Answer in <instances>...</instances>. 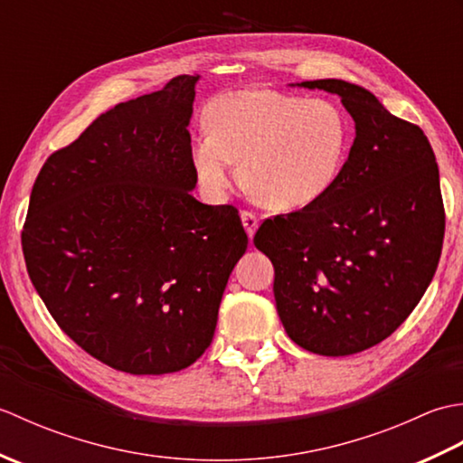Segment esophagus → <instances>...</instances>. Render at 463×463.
<instances>
[{
  "label": "esophagus",
  "mask_w": 463,
  "mask_h": 463,
  "mask_svg": "<svg viewBox=\"0 0 463 463\" xmlns=\"http://www.w3.org/2000/svg\"><path fill=\"white\" fill-rule=\"evenodd\" d=\"M241 219H242L244 231H247V234H249V237L252 239V237H254V232H257V229H259V219H257V214H252V213H249V211H242V213H241Z\"/></svg>",
  "instance_id": "34e87169"
}]
</instances>
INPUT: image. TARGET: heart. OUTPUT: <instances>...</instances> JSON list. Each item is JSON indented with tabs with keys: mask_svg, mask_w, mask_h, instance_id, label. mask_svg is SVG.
Listing matches in <instances>:
<instances>
[{
	"mask_svg": "<svg viewBox=\"0 0 463 463\" xmlns=\"http://www.w3.org/2000/svg\"><path fill=\"white\" fill-rule=\"evenodd\" d=\"M211 129L191 143L204 193L222 199L237 163L241 181L272 211H300L338 183L352 145L348 115L328 99L270 90H234L211 105Z\"/></svg>",
	"mask_w": 463,
	"mask_h": 463,
	"instance_id": "b5f03b06",
	"label": "heart"
}]
</instances>
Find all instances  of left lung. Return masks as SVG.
Returning <instances> with one entry per match:
<instances>
[{
    "mask_svg": "<svg viewBox=\"0 0 463 463\" xmlns=\"http://www.w3.org/2000/svg\"><path fill=\"white\" fill-rule=\"evenodd\" d=\"M340 97L356 137L338 183L307 209L267 219L254 247L274 267L284 330L304 350L348 356L386 340L434 279L446 214L420 127L342 80L290 83Z\"/></svg>",
    "mask_w": 463,
    "mask_h": 463,
    "instance_id": "1",
    "label": "left lung"
}]
</instances>
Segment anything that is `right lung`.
I'll use <instances>...</instances> for the list:
<instances>
[{
    "instance_id": "add662e5",
    "label": "right lung",
    "mask_w": 463,
    "mask_h": 463,
    "mask_svg": "<svg viewBox=\"0 0 463 463\" xmlns=\"http://www.w3.org/2000/svg\"><path fill=\"white\" fill-rule=\"evenodd\" d=\"M196 83L179 75L97 117L49 156L29 199L22 247L37 294L69 338L127 373L203 356L249 244L234 206L191 194Z\"/></svg>"
}]
</instances>
